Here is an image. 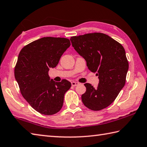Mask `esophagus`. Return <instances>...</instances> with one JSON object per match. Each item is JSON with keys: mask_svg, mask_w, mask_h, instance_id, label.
Masks as SVG:
<instances>
[{"mask_svg": "<svg viewBox=\"0 0 147 147\" xmlns=\"http://www.w3.org/2000/svg\"><path fill=\"white\" fill-rule=\"evenodd\" d=\"M77 85H79V83L77 82H75V81H72L71 82V86L75 87V86H77Z\"/></svg>", "mask_w": 147, "mask_h": 147, "instance_id": "esophagus-1", "label": "esophagus"}]
</instances>
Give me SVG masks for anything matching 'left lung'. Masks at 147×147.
<instances>
[{
    "mask_svg": "<svg viewBox=\"0 0 147 147\" xmlns=\"http://www.w3.org/2000/svg\"><path fill=\"white\" fill-rule=\"evenodd\" d=\"M75 50L85 59L88 69L98 76L94 88L86 83L82 95L84 105L98 111L113 102L124 88L129 68L124 48L117 41L102 33H91L70 38Z\"/></svg>",
    "mask_w": 147,
    "mask_h": 147,
    "instance_id": "8db88e82",
    "label": "left lung"
}]
</instances>
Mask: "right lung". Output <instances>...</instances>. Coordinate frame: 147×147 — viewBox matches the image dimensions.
Instances as JSON below:
<instances>
[{
  "label": "right lung",
  "mask_w": 147,
  "mask_h": 147,
  "mask_svg": "<svg viewBox=\"0 0 147 147\" xmlns=\"http://www.w3.org/2000/svg\"><path fill=\"white\" fill-rule=\"evenodd\" d=\"M66 38L47 37L26 45L20 52L14 77L26 101L42 114H55L61 109L64 95L71 83L63 79L50 80L49 68L58 64L63 54L70 46Z\"/></svg>",
  "instance_id": "1"
}]
</instances>
